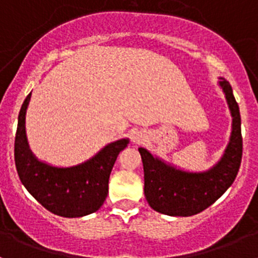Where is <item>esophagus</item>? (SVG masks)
Wrapping results in <instances>:
<instances>
[{
	"label": "esophagus",
	"mask_w": 258,
	"mask_h": 258,
	"mask_svg": "<svg viewBox=\"0 0 258 258\" xmlns=\"http://www.w3.org/2000/svg\"><path fill=\"white\" fill-rule=\"evenodd\" d=\"M141 140H142V136H140V134H137V136L134 137V141H136V142H140Z\"/></svg>",
	"instance_id": "obj_1"
}]
</instances>
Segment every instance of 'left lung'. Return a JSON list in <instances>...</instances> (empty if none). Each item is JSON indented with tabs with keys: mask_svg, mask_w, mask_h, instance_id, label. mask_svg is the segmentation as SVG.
I'll use <instances>...</instances> for the list:
<instances>
[{
	"mask_svg": "<svg viewBox=\"0 0 258 258\" xmlns=\"http://www.w3.org/2000/svg\"><path fill=\"white\" fill-rule=\"evenodd\" d=\"M232 117V131L225 154L206 172H186L155 157L140 147L145 172V197L152 209L166 216L188 217L212 206L230 187L239 172L243 155L241 120L231 85L221 79Z\"/></svg>",
	"mask_w": 258,
	"mask_h": 258,
	"instance_id": "8db88e82",
	"label": "left lung"
}]
</instances>
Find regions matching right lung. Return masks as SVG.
I'll return each instance as SVG.
<instances>
[{"label":"right lung","mask_w":258,"mask_h":258,"mask_svg":"<svg viewBox=\"0 0 258 258\" xmlns=\"http://www.w3.org/2000/svg\"><path fill=\"white\" fill-rule=\"evenodd\" d=\"M31 94L23 102L18 116L14 156L20 181L41 206L61 217L75 218L94 213L103 206L108 179L117 155L129 143L127 138L104 146L88 161L70 168L42 163L29 150L26 136V113Z\"/></svg>","instance_id":"1"}]
</instances>
